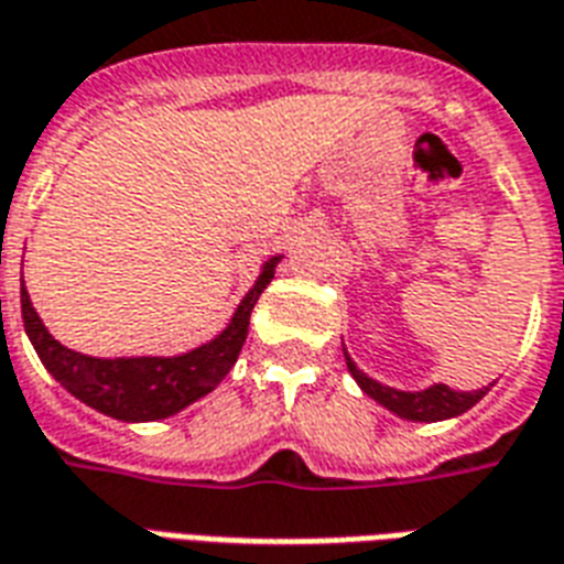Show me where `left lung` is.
Returning a JSON list of instances; mask_svg holds the SVG:
<instances>
[{"label":"left lung","mask_w":564,"mask_h":564,"mask_svg":"<svg viewBox=\"0 0 564 564\" xmlns=\"http://www.w3.org/2000/svg\"><path fill=\"white\" fill-rule=\"evenodd\" d=\"M346 367H349V373L356 377V382L361 386L367 398H373L379 406H386L388 412H394V415L406 421L457 419L466 410H473L475 403L487 394V388H478V391H454V388L442 386V382L440 386L424 388V391H398V388L382 386L377 379L367 377L365 370H358L356 361L349 356H346Z\"/></svg>","instance_id":"left-lung-1"}]
</instances>
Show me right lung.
<instances>
[{"instance_id":"right-lung-1","label":"right lung","mask_w":564,"mask_h":564,"mask_svg":"<svg viewBox=\"0 0 564 564\" xmlns=\"http://www.w3.org/2000/svg\"><path fill=\"white\" fill-rule=\"evenodd\" d=\"M281 257H271L262 265L260 278L241 299L229 325L215 340L191 349L185 356H140V358H91L62 346L50 335L35 307L29 302L26 286L20 290L23 325L35 346L41 365L70 394L83 400L91 410L104 412L119 421H158L176 415L194 400L206 398L208 391L224 382L236 358H239L245 337H248L250 311L274 278Z\"/></svg>"}]
</instances>
